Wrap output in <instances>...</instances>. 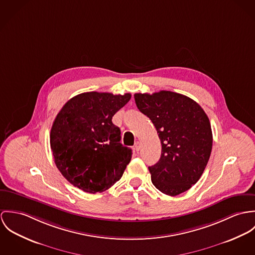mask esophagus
<instances>
[{"instance_id": "obj_1", "label": "esophagus", "mask_w": 255, "mask_h": 255, "mask_svg": "<svg viewBox=\"0 0 255 255\" xmlns=\"http://www.w3.org/2000/svg\"><path fill=\"white\" fill-rule=\"evenodd\" d=\"M135 149H136L137 151H139V150L141 149V142H140V141H136V143H135Z\"/></svg>"}]
</instances>
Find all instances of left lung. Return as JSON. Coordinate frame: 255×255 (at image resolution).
<instances>
[{
	"label": "left lung",
	"instance_id": "obj_1",
	"mask_svg": "<svg viewBox=\"0 0 255 255\" xmlns=\"http://www.w3.org/2000/svg\"><path fill=\"white\" fill-rule=\"evenodd\" d=\"M134 98L161 141V156L148 167L152 184L172 197L188 191L199 180L210 157L213 140L207 115L194 100L170 91L139 93Z\"/></svg>",
	"mask_w": 255,
	"mask_h": 255
}]
</instances>
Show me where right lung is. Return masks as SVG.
Here are the masks:
<instances>
[{
	"label": "right lung",
	"mask_w": 255,
	"mask_h": 255,
	"mask_svg": "<svg viewBox=\"0 0 255 255\" xmlns=\"http://www.w3.org/2000/svg\"><path fill=\"white\" fill-rule=\"evenodd\" d=\"M130 99L129 93L88 92L70 99L57 114L51 148L57 169L74 187L102 193L122 177L132 149L122 145L112 119Z\"/></svg>",
	"instance_id": "right-lung-1"
}]
</instances>
